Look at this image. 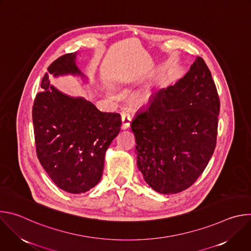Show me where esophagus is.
Instances as JSON below:
<instances>
[{
    "mask_svg": "<svg viewBox=\"0 0 251 251\" xmlns=\"http://www.w3.org/2000/svg\"><path fill=\"white\" fill-rule=\"evenodd\" d=\"M130 123H131V116L128 113H123L121 115V128L123 130L129 128Z\"/></svg>",
    "mask_w": 251,
    "mask_h": 251,
    "instance_id": "obj_1",
    "label": "esophagus"
}]
</instances>
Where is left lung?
I'll list each match as a JSON object with an SVG mask.
<instances>
[{
  "label": "left lung",
  "mask_w": 251,
  "mask_h": 251,
  "mask_svg": "<svg viewBox=\"0 0 251 251\" xmlns=\"http://www.w3.org/2000/svg\"><path fill=\"white\" fill-rule=\"evenodd\" d=\"M220 107L210 71L197 57L183 78L137 112L131 123L137 165L154 191L176 194L197 181L216 148Z\"/></svg>",
  "instance_id": "8db88e82"
}]
</instances>
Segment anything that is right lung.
Returning a JSON list of instances; mask_svg holds the SVG:
<instances>
[{
	"label": "right lung",
	"instance_id": "right-lung-1",
	"mask_svg": "<svg viewBox=\"0 0 251 251\" xmlns=\"http://www.w3.org/2000/svg\"><path fill=\"white\" fill-rule=\"evenodd\" d=\"M77 52L54 60L35 96L32 122L37 155L52 182L70 194L95 187L102 176L104 158L119 134L118 113L101 112L83 97H73L50 85L49 75L86 76L76 65Z\"/></svg>",
	"mask_w": 251,
	"mask_h": 251
}]
</instances>
